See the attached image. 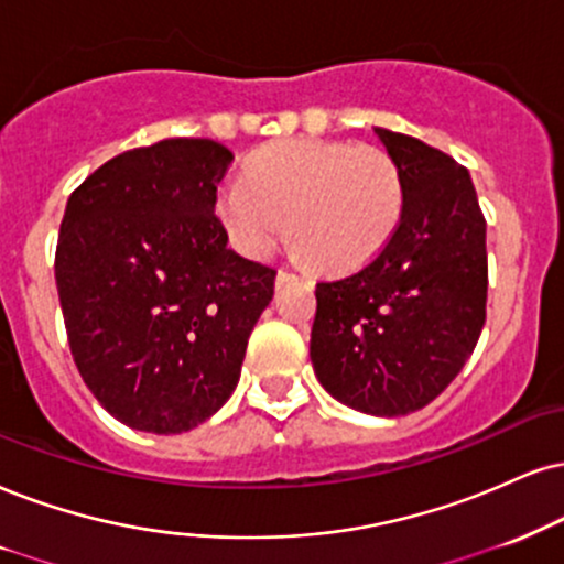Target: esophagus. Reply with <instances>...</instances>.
I'll list each match as a JSON object with an SVG mask.
<instances>
[{
	"mask_svg": "<svg viewBox=\"0 0 564 564\" xmlns=\"http://www.w3.org/2000/svg\"><path fill=\"white\" fill-rule=\"evenodd\" d=\"M293 280H297L295 271H288V269L276 271V288H284V284H290Z\"/></svg>",
	"mask_w": 564,
	"mask_h": 564,
	"instance_id": "esophagus-1",
	"label": "esophagus"
}]
</instances>
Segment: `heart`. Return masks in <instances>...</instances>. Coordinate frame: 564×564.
<instances>
[{
	"instance_id": "b5f03b06",
	"label": "heart",
	"mask_w": 564,
	"mask_h": 564,
	"mask_svg": "<svg viewBox=\"0 0 564 564\" xmlns=\"http://www.w3.org/2000/svg\"><path fill=\"white\" fill-rule=\"evenodd\" d=\"M405 206L402 172L379 145L290 138L248 159L242 183L217 196L229 242L263 259L290 235L297 253L329 271L356 269L392 240Z\"/></svg>"
}]
</instances>
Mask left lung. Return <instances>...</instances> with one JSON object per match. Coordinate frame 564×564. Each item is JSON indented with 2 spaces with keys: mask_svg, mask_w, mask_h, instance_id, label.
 Here are the masks:
<instances>
[{
  "mask_svg": "<svg viewBox=\"0 0 564 564\" xmlns=\"http://www.w3.org/2000/svg\"><path fill=\"white\" fill-rule=\"evenodd\" d=\"M405 206L371 261L316 284L311 360L343 405L408 415L460 373L486 322V219L468 170L419 138L377 128Z\"/></svg>",
  "mask_w": 564,
  "mask_h": 564,
  "instance_id": "8db88e82",
  "label": "left lung"
}]
</instances>
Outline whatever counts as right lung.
I'll return each mask as SVG.
<instances>
[{"label": "right lung", "mask_w": 564, "mask_h": 564, "mask_svg": "<svg viewBox=\"0 0 564 564\" xmlns=\"http://www.w3.org/2000/svg\"><path fill=\"white\" fill-rule=\"evenodd\" d=\"M232 151L166 138L75 187L54 280L67 343L101 408L130 429L183 434L240 379L276 269L227 248L214 206Z\"/></svg>", "instance_id": "1"}]
</instances>
